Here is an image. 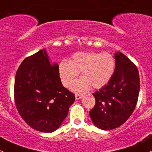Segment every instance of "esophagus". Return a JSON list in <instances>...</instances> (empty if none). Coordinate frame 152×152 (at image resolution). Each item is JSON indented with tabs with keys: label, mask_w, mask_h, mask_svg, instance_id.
Returning <instances> with one entry per match:
<instances>
[{
	"label": "esophagus",
	"mask_w": 152,
	"mask_h": 152,
	"mask_svg": "<svg viewBox=\"0 0 152 152\" xmlns=\"http://www.w3.org/2000/svg\"><path fill=\"white\" fill-rule=\"evenodd\" d=\"M82 97H83V95H80V94H76V95H75V99H76V100H79V99H82Z\"/></svg>",
	"instance_id": "1"
}]
</instances>
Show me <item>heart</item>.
<instances>
[{
  "instance_id": "1",
  "label": "heart",
  "mask_w": 152,
  "mask_h": 152,
  "mask_svg": "<svg viewBox=\"0 0 152 152\" xmlns=\"http://www.w3.org/2000/svg\"><path fill=\"white\" fill-rule=\"evenodd\" d=\"M115 70V60L108 53L76 52L69 60H63L59 64V74L63 84L69 87L75 77L81 73L82 77L71 86L73 92L83 93L91 86L100 89L110 80Z\"/></svg>"
}]
</instances>
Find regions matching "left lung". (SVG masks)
Here are the masks:
<instances>
[{"instance_id":"obj_1","label":"left lung","mask_w":152,"mask_h":152,"mask_svg":"<svg viewBox=\"0 0 152 152\" xmlns=\"http://www.w3.org/2000/svg\"><path fill=\"white\" fill-rule=\"evenodd\" d=\"M115 67L106 86L93 93L95 105L89 115L97 128L112 130L121 126L135 109L140 92L137 66L122 53L114 54Z\"/></svg>"}]
</instances>
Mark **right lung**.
<instances>
[{"instance_id":"add662e5","label":"right lung","mask_w":152,"mask_h":152,"mask_svg":"<svg viewBox=\"0 0 152 152\" xmlns=\"http://www.w3.org/2000/svg\"><path fill=\"white\" fill-rule=\"evenodd\" d=\"M14 95L24 122L45 133L60 128L75 100L62 84L59 65L50 61L45 48L23 60L15 75Z\"/></svg>"}]
</instances>
